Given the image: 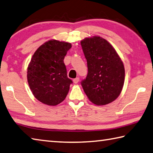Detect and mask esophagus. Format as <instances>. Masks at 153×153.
Masks as SVG:
<instances>
[{"label":"esophagus","mask_w":153,"mask_h":153,"mask_svg":"<svg viewBox=\"0 0 153 153\" xmlns=\"http://www.w3.org/2000/svg\"><path fill=\"white\" fill-rule=\"evenodd\" d=\"M79 81V77H76V78H75L73 79V82L74 84H77V83H78V82Z\"/></svg>","instance_id":"1"}]
</instances>
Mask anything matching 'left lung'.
Listing matches in <instances>:
<instances>
[{"label": "left lung", "instance_id": "obj_1", "mask_svg": "<svg viewBox=\"0 0 153 153\" xmlns=\"http://www.w3.org/2000/svg\"><path fill=\"white\" fill-rule=\"evenodd\" d=\"M80 43L88 69V76L82 82L84 92L94 104H110L123 90L125 77L123 61L113 46L100 36L85 37Z\"/></svg>", "mask_w": 153, "mask_h": 153}]
</instances>
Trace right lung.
<instances>
[{"label":"right lung","instance_id":"obj_1","mask_svg":"<svg viewBox=\"0 0 153 153\" xmlns=\"http://www.w3.org/2000/svg\"><path fill=\"white\" fill-rule=\"evenodd\" d=\"M71 44L49 40L36 50L27 68V77L35 98L43 104L57 105L64 100L72 81L63 62Z\"/></svg>","mask_w":153,"mask_h":153}]
</instances>
